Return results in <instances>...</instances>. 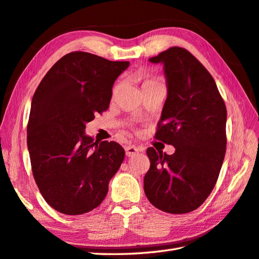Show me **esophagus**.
Returning a JSON list of instances; mask_svg holds the SVG:
<instances>
[{
  "label": "esophagus",
  "instance_id": "34e87169",
  "mask_svg": "<svg viewBox=\"0 0 259 259\" xmlns=\"http://www.w3.org/2000/svg\"><path fill=\"white\" fill-rule=\"evenodd\" d=\"M139 153V148L136 146H126L125 147V155L128 157H133Z\"/></svg>",
  "mask_w": 259,
  "mask_h": 259
}]
</instances>
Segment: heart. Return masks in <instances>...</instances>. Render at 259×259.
I'll list each match as a JSON object with an SVG mask.
<instances>
[{"label": "heart", "instance_id": "1", "mask_svg": "<svg viewBox=\"0 0 259 259\" xmlns=\"http://www.w3.org/2000/svg\"><path fill=\"white\" fill-rule=\"evenodd\" d=\"M153 83H158V82H157V80H155V79H151V78H147V79H145V80H144V83H143V85H147V84H153Z\"/></svg>", "mask_w": 259, "mask_h": 259}]
</instances>
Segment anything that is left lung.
Returning a JSON list of instances; mask_svg holds the SVG:
<instances>
[{"label": "left lung", "mask_w": 259, "mask_h": 259, "mask_svg": "<svg viewBox=\"0 0 259 259\" xmlns=\"http://www.w3.org/2000/svg\"><path fill=\"white\" fill-rule=\"evenodd\" d=\"M150 63L163 64L167 98L155 138L173 155L147 149V199L167 213L183 214L203 204L213 190L226 154L227 109L213 77L193 55L171 47Z\"/></svg>", "instance_id": "8db88e82"}]
</instances>
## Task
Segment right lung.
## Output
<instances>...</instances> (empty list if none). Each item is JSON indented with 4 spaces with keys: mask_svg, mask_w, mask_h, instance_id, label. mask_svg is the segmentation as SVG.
Segmentation results:
<instances>
[{
    "mask_svg": "<svg viewBox=\"0 0 259 259\" xmlns=\"http://www.w3.org/2000/svg\"><path fill=\"white\" fill-rule=\"evenodd\" d=\"M129 65L69 53L35 90L27 129L32 174L46 202L60 213L78 215L98 207L122 164V147L94 140L85 128L109 108L115 79Z\"/></svg>",
    "mask_w": 259,
    "mask_h": 259,
    "instance_id": "1",
    "label": "right lung"
}]
</instances>
